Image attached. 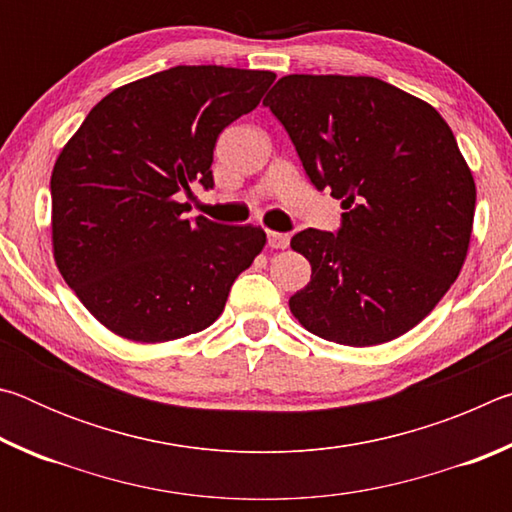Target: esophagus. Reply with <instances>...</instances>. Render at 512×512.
<instances>
[{"instance_id": "obj_1", "label": "esophagus", "mask_w": 512, "mask_h": 512, "mask_svg": "<svg viewBox=\"0 0 512 512\" xmlns=\"http://www.w3.org/2000/svg\"><path fill=\"white\" fill-rule=\"evenodd\" d=\"M289 241H291V237L287 235V232H268V246L271 248H280V250H284L289 246Z\"/></svg>"}]
</instances>
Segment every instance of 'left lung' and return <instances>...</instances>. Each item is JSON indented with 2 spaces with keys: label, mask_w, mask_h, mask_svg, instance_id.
Here are the masks:
<instances>
[{
  "label": "left lung",
  "mask_w": 512,
  "mask_h": 512,
  "mask_svg": "<svg viewBox=\"0 0 512 512\" xmlns=\"http://www.w3.org/2000/svg\"><path fill=\"white\" fill-rule=\"evenodd\" d=\"M316 189L341 198L339 232L291 248L311 280L291 314L352 348L393 341L438 305L470 248L476 187L447 121L372 76H282L264 99Z\"/></svg>",
  "instance_id": "1"
}]
</instances>
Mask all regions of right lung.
I'll list each match as a JSON object with an SVG mask.
<instances>
[{"label": "right lung", "instance_id": "right-lung-1", "mask_svg": "<svg viewBox=\"0 0 512 512\" xmlns=\"http://www.w3.org/2000/svg\"><path fill=\"white\" fill-rule=\"evenodd\" d=\"M273 81L262 69H164L103 97L60 151L51 173L54 259L110 332L137 343L201 332L262 253V228L187 219L178 194L214 187L216 137L255 110Z\"/></svg>", "mask_w": 512, "mask_h": 512}]
</instances>
